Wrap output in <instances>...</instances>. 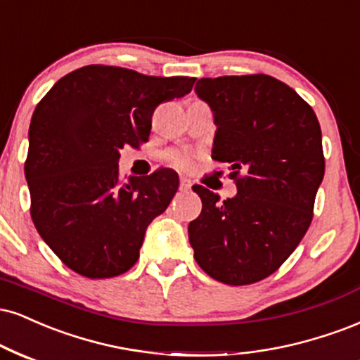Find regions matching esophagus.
Wrapping results in <instances>:
<instances>
[{"mask_svg": "<svg viewBox=\"0 0 360 360\" xmlns=\"http://www.w3.org/2000/svg\"><path fill=\"white\" fill-rule=\"evenodd\" d=\"M191 186H193V183L188 179V177H181V181H179L181 189H191Z\"/></svg>", "mask_w": 360, "mask_h": 360, "instance_id": "34e87169", "label": "esophagus"}]
</instances>
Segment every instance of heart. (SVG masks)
<instances>
[{"label":"heart","mask_w":360,"mask_h":360,"mask_svg":"<svg viewBox=\"0 0 360 360\" xmlns=\"http://www.w3.org/2000/svg\"><path fill=\"white\" fill-rule=\"evenodd\" d=\"M166 159L172 166L179 169H189L193 167V155L186 150H169L166 154Z\"/></svg>","instance_id":"1"}]
</instances>
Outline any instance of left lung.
<instances>
[{
	"instance_id": "obj_1",
	"label": "left lung",
	"mask_w": 360,
	"mask_h": 360,
	"mask_svg": "<svg viewBox=\"0 0 360 360\" xmlns=\"http://www.w3.org/2000/svg\"><path fill=\"white\" fill-rule=\"evenodd\" d=\"M194 90L213 110V159L228 164L238 193L219 201L193 186L202 211L189 243L211 278L255 283L283 265L314 218L326 172L320 124L295 90L263 73L201 79Z\"/></svg>"
}]
</instances>
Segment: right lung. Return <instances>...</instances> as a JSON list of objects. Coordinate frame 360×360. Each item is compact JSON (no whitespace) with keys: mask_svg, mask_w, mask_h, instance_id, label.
Listing matches in <instances>:
<instances>
[{"mask_svg":"<svg viewBox=\"0 0 360 360\" xmlns=\"http://www.w3.org/2000/svg\"><path fill=\"white\" fill-rule=\"evenodd\" d=\"M196 79L149 77L86 65L51 86L33 112L25 161L32 219L51 251L86 278L136 265L146 228L179 186L172 169L119 176L124 146L149 141L159 103L184 97Z\"/></svg>","mask_w":360,"mask_h":360,"instance_id":"right-lung-1","label":"right lung"}]
</instances>
